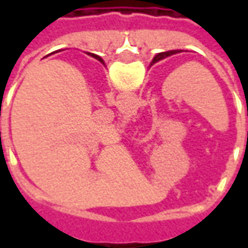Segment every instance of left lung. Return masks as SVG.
I'll use <instances>...</instances> for the list:
<instances>
[{"label": "left lung", "mask_w": 248, "mask_h": 248, "mask_svg": "<svg viewBox=\"0 0 248 248\" xmlns=\"http://www.w3.org/2000/svg\"><path fill=\"white\" fill-rule=\"evenodd\" d=\"M179 52H181V51L175 49V51H167V52L158 53V55H156V56L153 58V61H152V64H153V63L158 62V61H161V59H166V58L171 56V55H175V53H179Z\"/></svg>", "instance_id": "left-lung-1"}]
</instances>
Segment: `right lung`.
<instances>
[{
    "mask_svg": "<svg viewBox=\"0 0 248 248\" xmlns=\"http://www.w3.org/2000/svg\"><path fill=\"white\" fill-rule=\"evenodd\" d=\"M91 56H93V58H95V59H98V61H99V62L103 63V61H102V58H99V56H96V55H93V53H91Z\"/></svg>",
    "mask_w": 248,
    "mask_h": 248,
    "instance_id": "add662e5",
    "label": "right lung"
}]
</instances>
